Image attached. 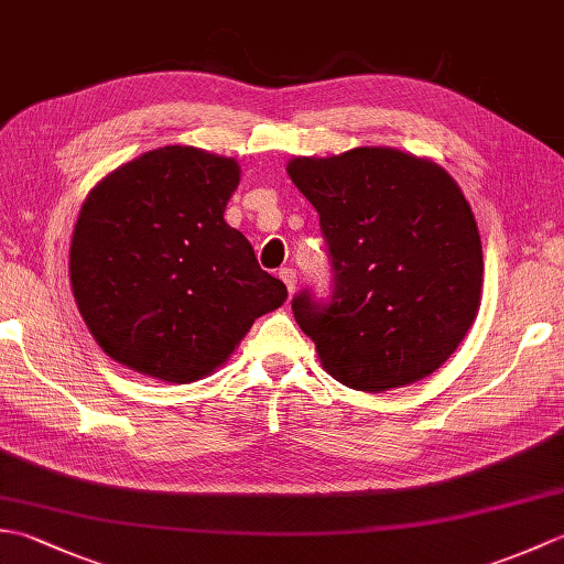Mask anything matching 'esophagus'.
Here are the masks:
<instances>
[{"label": "esophagus", "instance_id": "obj_1", "mask_svg": "<svg viewBox=\"0 0 564 564\" xmlns=\"http://www.w3.org/2000/svg\"><path fill=\"white\" fill-rule=\"evenodd\" d=\"M279 275H281V281L285 283V289H289V293H293L295 285H297V273H295V269L285 267V269L279 271Z\"/></svg>", "mask_w": 564, "mask_h": 564}]
</instances>
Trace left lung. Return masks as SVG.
<instances>
[{"mask_svg": "<svg viewBox=\"0 0 564 564\" xmlns=\"http://www.w3.org/2000/svg\"><path fill=\"white\" fill-rule=\"evenodd\" d=\"M285 170L319 213L332 261L327 303L293 297L327 373L364 392L434 373L480 310L482 245L460 186L392 148L295 158Z\"/></svg>", "mask_w": 564, "mask_h": 564, "instance_id": "left-lung-1", "label": "left lung"}]
</instances>
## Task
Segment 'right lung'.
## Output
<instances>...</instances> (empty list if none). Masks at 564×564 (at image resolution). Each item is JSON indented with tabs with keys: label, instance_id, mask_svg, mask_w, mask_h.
<instances>
[{
	"label": "right lung",
	"instance_id": "obj_1",
	"mask_svg": "<svg viewBox=\"0 0 564 564\" xmlns=\"http://www.w3.org/2000/svg\"><path fill=\"white\" fill-rule=\"evenodd\" d=\"M239 164L166 145L89 191L69 247V281L91 337L113 361L164 382L223 366L285 285L259 267L223 213Z\"/></svg>",
	"mask_w": 564,
	"mask_h": 564
}]
</instances>
